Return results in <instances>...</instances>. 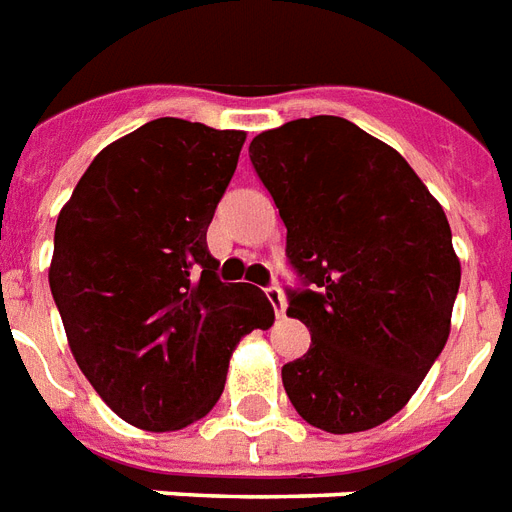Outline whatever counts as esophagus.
I'll use <instances>...</instances> for the list:
<instances>
[{"label":"esophagus","instance_id":"1","mask_svg":"<svg viewBox=\"0 0 512 512\" xmlns=\"http://www.w3.org/2000/svg\"><path fill=\"white\" fill-rule=\"evenodd\" d=\"M265 298L271 300L273 314H276V317H284V308H287V303H284L282 290H279L276 284H271V287H265Z\"/></svg>","mask_w":512,"mask_h":512}]
</instances>
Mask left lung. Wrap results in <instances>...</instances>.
<instances>
[{"mask_svg": "<svg viewBox=\"0 0 512 512\" xmlns=\"http://www.w3.org/2000/svg\"><path fill=\"white\" fill-rule=\"evenodd\" d=\"M249 161L287 228V314L311 333L284 392L333 435L378 427L448 341L462 268L446 212L400 152L343 117L263 131Z\"/></svg>", "mask_w": 512, "mask_h": 512, "instance_id": "left-lung-1", "label": "left lung"}]
</instances>
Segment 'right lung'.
I'll return each instance as SVG.
<instances>
[{"mask_svg": "<svg viewBox=\"0 0 512 512\" xmlns=\"http://www.w3.org/2000/svg\"><path fill=\"white\" fill-rule=\"evenodd\" d=\"M244 139L179 117L150 120L93 158L58 214L50 292L74 360L139 429L204 419L233 346L273 322L257 287L220 282L206 247Z\"/></svg>", "mask_w": 512, "mask_h": 512, "instance_id": "right-lung-1", "label": "right lung"}]
</instances>
